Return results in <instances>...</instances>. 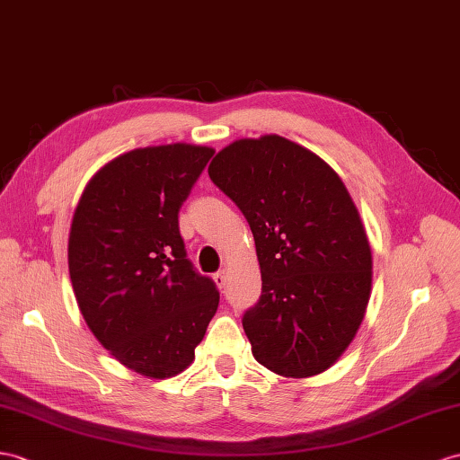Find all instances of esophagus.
I'll use <instances>...</instances> for the list:
<instances>
[{
    "label": "esophagus",
    "mask_w": 460,
    "mask_h": 460,
    "mask_svg": "<svg viewBox=\"0 0 460 460\" xmlns=\"http://www.w3.org/2000/svg\"><path fill=\"white\" fill-rule=\"evenodd\" d=\"M212 279H215V283L222 288L224 285H226V281H228V273L224 271V269H222V271H217V273H215V277H212Z\"/></svg>",
    "instance_id": "esophagus-1"
}]
</instances>
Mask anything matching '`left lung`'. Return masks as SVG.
Segmentation results:
<instances>
[{"mask_svg": "<svg viewBox=\"0 0 460 460\" xmlns=\"http://www.w3.org/2000/svg\"><path fill=\"white\" fill-rule=\"evenodd\" d=\"M208 175L248 220L261 296L242 326L269 371L305 378L340 359L371 293V248L341 179L277 134L217 154Z\"/></svg>", "mask_w": 460, "mask_h": 460, "instance_id": "obj_1", "label": "left lung"}]
</instances>
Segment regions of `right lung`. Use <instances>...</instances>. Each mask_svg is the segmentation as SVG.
I'll use <instances>...</instances> for the list:
<instances>
[{"label": "right lung", "mask_w": 460, "mask_h": 460, "mask_svg": "<svg viewBox=\"0 0 460 460\" xmlns=\"http://www.w3.org/2000/svg\"><path fill=\"white\" fill-rule=\"evenodd\" d=\"M215 150L167 144L109 162L75 208L68 265L89 330L115 359L170 378L195 359L218 288L187 257L179 210Z\"/></svg>", "instance_id": "add662e5"}]
</instances>
